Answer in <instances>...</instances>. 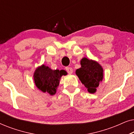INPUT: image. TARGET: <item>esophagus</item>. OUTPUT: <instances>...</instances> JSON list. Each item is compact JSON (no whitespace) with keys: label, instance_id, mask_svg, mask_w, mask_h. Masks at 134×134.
Returning <instances> with one entry per match:
<instances>
[{"label":"esophagus","instance_id":"esophagus-1","mask_svg":"<svg viewBox=\"0 0 134 134\" xmlns=\"http://www.w3.org/2000/svg\"><path fill=\"white\" fill-rule=\"evenodd\" d=\"M66 70L68 74H72L73 72V69L71 67H66Z\"/></svg>","mask_w":134,"mask_h":134}]
</instances>
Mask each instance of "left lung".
Returning <instances> with one entry per match:
<instances>
[{"label":"left lung","instance_id":"1","mask_svg":"<svg viewBox=\"0 0 134 134\" xmlns=\"http://www.w3.org/2000/svg\"><path fill=\"white\" fill-rule=\"evenodd\" d=\"M81 67L76 71L80 81L90 93H94L103 79V68L98 62L84 57L80 60Z\"/></svg>","mask_w":134,"mask_h":134}]
</instances>
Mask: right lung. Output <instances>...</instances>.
<instances>
[{
    "label": "right lung",
    "instance_id": "1",
    "mask_svg": "<svg viewBox=\"0 0 134 134\" xmlns=\"http://www.w3.org/2000/svg\"><path fill=\"white\" fill-rule=\"evenodd\" d=\"M65 70H52L44 65L38 67L34 74V79L36 87L43 93H48L50 95L56 93L57 89L62 76H66Z\"/></svg>",
    "mask_w": 134,
    "mask_h": 134
}]
</instances>
